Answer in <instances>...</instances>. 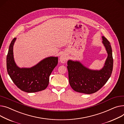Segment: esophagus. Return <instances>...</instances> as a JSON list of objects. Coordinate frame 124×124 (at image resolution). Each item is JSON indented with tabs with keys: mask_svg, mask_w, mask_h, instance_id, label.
Returning <instances> with one entry per match:
<instances>
[{
	"mask_svg": "<svg viewBox=\"0 0 124 124\" xmlns=\"http://www.w3.org/2000/svg\"><path fill=\"white\" fill-rule=\"evenodd\" d=\"M67 57L66 54H63L60 57V60L61 63H65L66 61H67Z\"/></svg>",
	"mask_w": 124,
	"mask_h": 124,
	"instance_id": "obj_1",
	"label": "esophagus"
}]
</instances>
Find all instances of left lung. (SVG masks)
Segmentation results:
<instances>
[{"mask_svg": "<svg viewBox=\"0 0 124 124\" xmlns=\"http://www.w3.org/2000/svg\"><path fill=\"white\" fill-rule=\"evenodd\" d=\"M102 38L108 57L101 69H90L78 61L69 60L67 62L69 82L76 92L87 94L94 93L100 90L111 77L113 67L112 47L108 40L104 36Z\"/></svg>", "mask_w": 124, "mask_h": 124, "instance_id": "left-lung-1", "label": "left lung"}]
</instances>
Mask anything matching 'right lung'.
<instances>
[{
  "label": "right lung",
  "instance_id": "add662e5",
  "mask_svg": "<svg viewBox=\"0 0 124 124\" xmlns=\"http://www.w3.org/2000/svg\"><path fill=\"white\" fill-rule=\"evenodd\" d=\"M14 38L9 45L6 58L8 75L21 90L34 93L45 90L48 86L49 76L58 64L57 57H48L30 68H20L16 65L13 56Z\"/></svg>",
  "mask_w": 124,
  "mask_h": 124
}]
</instances>
